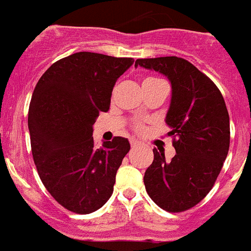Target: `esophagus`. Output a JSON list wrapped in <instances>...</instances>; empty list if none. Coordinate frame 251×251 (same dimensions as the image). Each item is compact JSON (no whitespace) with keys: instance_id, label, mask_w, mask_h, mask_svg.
<instances>
[{"instance_id":"obj_1","label":"esophagus","mask_w":251,"mask_h":251,"mask_svg":"<svg viewBox=\"0 0 251 251\" xmlns=\"http://www.w3.org/2000/svg\"><path fill=\"white\" fill-rule=\"evenodd\" d=\"M139 146H141V143H139V142L134 141V139H130V147L137 148V147H139Z\"/></svg>"}]
</instances>
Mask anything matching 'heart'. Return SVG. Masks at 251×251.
<instances>
[{
	"label": "heart",
	"mask_w": 251,
	"mask_h": 251,
	"mask_svg": "<svg viewBox=\"0 0 251 251\" xmlns=\"http://www.w3.org/2000/svg\"><path fill=\"white\" fill-rule=\"evenodd\" d=\"M156 80H159V79H157V77H147V79H145V81L143 83H152V81H156ZM143 124L142 123H134L133 124V129L136 130L137 133H141L142 130H143Z\"/></svg>",
	"instance_id": "obj_1"
}]
</instances>
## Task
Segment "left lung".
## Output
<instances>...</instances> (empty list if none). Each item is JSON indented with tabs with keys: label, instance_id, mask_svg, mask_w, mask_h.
Wrapping results in <instances>:
<instances>
[{
	"label": "left lung",
	"instance_id": "left-lung-1",
	"mask_svg": "<svg viewBox=\"0 0 251 251\" xmlns=\"http://www.w3.org/2000/svg\"><path fill=\"white\" fill-rule=\"evenodd\" d=\"M153 69L170 79L172 99L166 123L176 154L153 148L146 171V191L168 212H183L202 201L220 174L230 146V119L214 81L186 59H137L136 66Z\"/></svg>",
	"mask_w": 251,
	"mask_h": 251
}]
</instances>
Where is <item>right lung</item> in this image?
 Here are the masks:
<instances>
[{
	"label": "right lung",
	"mask_w": 251,
	"mask_h": 251,
	"mask_svg": "<svg viewBox=\"0 0 251 251\" xmlns=\"http://www.w3.org/2000/svg\"><path fill=\"white\" fill-rule=\"evenodd\" d=\"M133 63L81 51L57 60L35 86L27 121L32 158L46 190L69 211L92 214L112 196L129 142L114 137L98 148L93 124Z\"/></svg>",
	"instance_id": "right-lung-1"
}]
</instances>
